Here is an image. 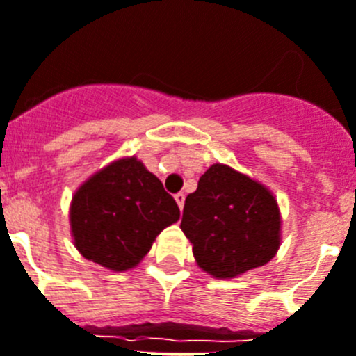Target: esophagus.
Masks as SVG:
<instances>
[{
	"label": "esophagus",
	"instance_id": "obj_1",
	"mask_svg": "<svg viewBox=\"0 0 356 356\" xmlns=\"http://www.w3.org/2000/svg\"><path fill=\"white\" fill-rule=\"evenodd\" d=\"M175 202H177L179 208L183 210V206H184V193H175Z\"/></svg>",
	"mask_w": 356,
	"mask_h": 356
}]
</instances>
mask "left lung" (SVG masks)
<instances>
[{"mask_svg":"<svg viewBox=\"0 0 356 356\" xmlns=\"http://www.w3.org/2000/svg\"><path fill=\"white\" fill-rule=\"evenodd\" d=\"M181 229L193 244L199 268L217 279H234L277 253L279 206L262 184L213 164L186 197Z\"/></svg>","mask_w":356,"mask_h":356,"instance_id":"8db88e82","label":"left lung"}]
</instances>
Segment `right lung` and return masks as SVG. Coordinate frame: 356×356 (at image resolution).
I'll return each instance as SVG.
<instances>
[{"label": "right lung", "mask_w": 356, "mask_h": 356, "mask_svg": "<svg viewBox=\"0 0 356 356\" xmlns=\"http://www.w3.org/2000/svg\"><path fill=\"white\" fill-rule=\"evenodd\" d=\"M179 206L163 183L136 157L119 159L92 175L76 192L70 226L85 259L113 271L130 270L150 252Z\"/></svg>", "instance_id": "1"}]
</instances>
